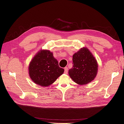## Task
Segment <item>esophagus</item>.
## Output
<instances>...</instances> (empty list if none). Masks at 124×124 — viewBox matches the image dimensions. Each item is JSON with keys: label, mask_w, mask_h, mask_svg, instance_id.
<instances>
[{"label": "esophagus", "mask_w": 124, "mask_h": 124, "mask_svg": "<svg viewBox=\"0 0 124 124\" xmlns=\"http://www.w3.org/2000/svg\"><path fill=\"white\" fill-rule=\"evenodd\" d=\"M68 73V68L67 67H65L64 68V73L67 74Z\"/></svg>", "instance_id": "34e87169"}]
</instances>
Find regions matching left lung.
I'll list each match as a JSON object with an SVG mask.
<instances>
[{
  "label": "left lung",
  "mask_w": 124,
  "mask_h": 124,
  "mask_svg": "<svg viewBox=\"0 0 124 124\" xmlns=\"http://www.w3.org/2000/svg\"><path fill=\"white\" fill-rule=\"evenodd\" d=\"M73 67L69 70L70 78L76 83L85 85L91 82L98 71L97 60L86 48H83L73 56Z\"/></svg>",
  "instance_id": "left-lung-1"
}]
</instances>
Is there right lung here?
<instances>
[{"label":"right lung","mask_w":124,"mask_h":124,"mask_svg":"<svg viewBox=\"0 0 124 124\" xmlns=\"http://www.w3.org/2000/svg\"><path fill=\"white\" fill-rule=\"evenodd\" d=\"M29 68L31 80L43 87H47L54 83L64 71L59 66L52 52L46 50L39 51L34 56Z\"/></svg>","instance_id":"right-lung-1"}]
</instances>
